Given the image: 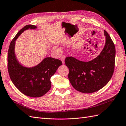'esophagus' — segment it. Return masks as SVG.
Returning <instances> with one entry per match:
<instances>
[{
  "label": "esophagus",
  "instance_id": "1",
  "mask_svg": "<svg viewBox=\"0 0 126 126\" xmlns=\"http://www.w3.org/2000/svg\"><path fill=\"white\" fill-rule=\"evenodd\" d=\"M64 60H65V56H62V57H61V60L62 61V63H63V64H64V63H65V62H64Z\"/></svg>",
  "mask_w": 126,
  "mask_h": 126
}]
</instances>
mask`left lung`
<instances>
[{
	"instance_id": "left-lung-1",
	"label": "left lung",
	"mask_w": 126,
	"mask_h": 126,
	"mask_svg": "<svg viewBox=\"0 0 126 126\" xmlns=\"http://www.w3.org/2000/svg\"><path fill=\"white\" fill-rule=\"evenodd\" d=\"M106 42L100 54L89 62L67 57L65 63L69 69L68 78L75 89L85 93L95 92L103 88L112 77L115 66L114 44L106 31Z\"/></svg>"
}]
</instances>
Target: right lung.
<instances>
[{"label": "right lung", "instance_id": "1", "mask_svg": "<svg viewBox=\"0 0 126 126\" xmlns=\"http://www.w3.org/2000/svg\"><path fill=\"white\" fill-rule=\"evenodd\" d=\"M36 26L28 25L22 28L12 41L7 55L8 71L14 85L23 94L31 97H40L51 88L50 78L62 61L52 57H46L37 65L27 68L22 65L15 54L16 41L20 34L27 30H35Z\"/></svg>", "mask_w": 126, "mask_h": 126}]
</instances>
